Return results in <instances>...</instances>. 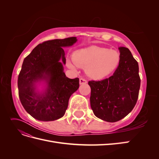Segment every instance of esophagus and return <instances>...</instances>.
Returning a JSON list of instances; mask_svg holds the SVG:
<instances>
[{
	"instance_id": "34e87169",
	"label": "esophagus",
	"mask_w": 159,
	"mask_h": 159,
	"mask_svg": "<svg viewBox=\"0 0 159 159\" xmlns=\"http://www.w3.org/2000/svg\"><path fill=\"white\" fill-rule=\"evenodd\" d=\"M87 84V80L84 78H80V84Z\"/></svg>"
}]
</instances>
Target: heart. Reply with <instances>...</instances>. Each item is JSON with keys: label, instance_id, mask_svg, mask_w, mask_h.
I'll return each instance as SVG.
<instances>
[{"label": "heart", "instance_id": "heart-1", "mask_svg": "<svg viewBox=\"0 0 159 159\" xmlns=\"http://www.w3.org/2000/svg\"><path fill=\"white\" fill-rule=\"evenodd\" d=\"M120 54L117 50L93 46L74 53L73 62L68 61L67 66L75 70L76 66L86 68L87 74L93 78H102L110 74L118 66Z\"/></svg>", "mask_w": 159, "mask_h": 159}]
</instances>
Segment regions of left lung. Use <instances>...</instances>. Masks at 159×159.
Instances as JSON below:
<instances>
[{"label":"left lung","instance_id":"1","mask_svg":"<svg viewBox=\"0 0 159 159\" xmlns=\"http://www.w3.org/2000/svg\"><path fill=\"white\" fill-rule=\"evenodd\" d=\"M120 61L109 78L88 82L90 104L96 117L116 122L131 111L136 105L140 89L138 62L125 47H120Z\"/></svg>","mask_w":159,"mask_h":159}]
</instances>
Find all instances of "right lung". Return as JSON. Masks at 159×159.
Listing matches in <instances>:
<instances>
[{"label": "right lung", "mask_w": 159, "mask_h": 159, "mask_svg": "<svg viewBox=\"0 0 159 159\" xmlns=\"http://www.w3.org/2000/svg\"><path fill=\"white\" fill-rule=\"evenodd\" d=\"M76 37L45 41L36 46L24 60L18 75V95L22 106L34 119L43 121L58 119L64 115L71 94L79 88V78L70 79L63 71L66 64L62 47L72 46ZM46 80L47 89L36 93L35 83Z\"/></svg>", "instance_id": "add662e5"}]
</instances>
